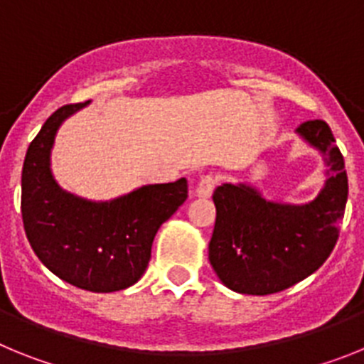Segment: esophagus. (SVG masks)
Here are the masks:
<instances>
[{
    "label": "esophagus",
    "instance_id": "esophagus-1",
    "mask_svg": "<svg viewBox=\"0 0 364 364\" xmlns=\"http://www.w3.org/2000/svg\"><path fill=\"white\" fill-rule=\"evenodd\" d=\"M217 186V178L213 175H204L198 180L197 188H195V195L200 198H210L213 195V189Z\"/></svg>",
    "mask_w": 364,
    "mask_h": 364
}]
</instances>
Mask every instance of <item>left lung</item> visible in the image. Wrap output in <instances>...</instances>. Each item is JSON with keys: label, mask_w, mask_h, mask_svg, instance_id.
I'll use <instances>...</instances> for the list:
<instances>
[{"label": "left lung", "mask_w": 364, "mask_h": 364, "mask_svg": "<svg viewBox=\"0 0 364 364\" xmlns=\"http://www.w3.org/2000/svg\"><path fill=\"white\" fill-rule=\"evenodd\" d=\"M295 133L323 154L326 180L306 204L275 202L253 184L215 189L217 208L210 262L224 286L237 294L286 290L323 266L339 237L348 198L345 159L326 122H304Z\"/></svg>", "instance_id": "8db88e82"}]
</instances>
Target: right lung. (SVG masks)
<instances>
[{"label": "right lung", "mask_w": 364, "mask_h": 364, "mask_svg": "<svg viewBox=\"0 0 364 364\" xmlns=\"http://www.w3.org/2000/svg\"><path fill=\"white\" fill-rule=\"evenodd\" d=\"M89 105L53 112L28 146L21 171V217L38 259L69 284L96 294L125 290L147 269L159 228L188 198V180L147 184L112 200H87L60 188L50 151L60 125Z\"/></svg>", "instance_id": "add662e5"}]
</instances>
